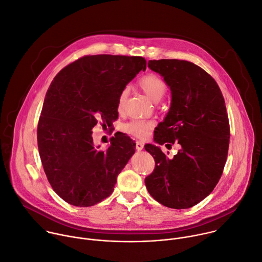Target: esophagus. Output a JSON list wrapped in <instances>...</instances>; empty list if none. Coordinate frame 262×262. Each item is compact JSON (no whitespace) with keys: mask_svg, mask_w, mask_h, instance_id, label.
Masks as SVG:
<instances>
[{"mask_svg":"<svg viewBox=\"0 0 262 262\" xmlns=\"http://www.w3.org/2000/svg\"><path fill=\"white\" fill-rule=\"evenodd\" d=\"M143 148V143L141 141H136V149L141 150Z\"/></svg>","mask_w":262,"mask_h":262,"instance_id":"obj_1","label":"esophagus"}]
</instances>
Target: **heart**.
<instances>
[{"mask_svg":"<svg viewBox=\"0 0 262 262\" xmlns=\"http://www.w3.org/2000/svg\"><path fill=\"white\" fill-rule=\"evenodd\" d=\"M138 85L141 91L152 101V102H159L167 91L166 82L158 75L156 74H146L142 76L139 81ZM128 96V89H124L118 98V111L122 112L125 107V103ZM155 123L152 121L147 120H133L123 126V130L133 136L143 138L147 136L150 130L154 128Z\"/></svg>","mask_w":262,"mask_h":262,"instance_id":"1","label":"heart"}]
</instances>
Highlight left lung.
<instances>
[{
    "label": "left lung",
    "instance_id": "obj_1",
    "mask_svg": "<svg viewBox=\"0 0 262 262\" xmlns=\"http://www.w3.org/2000/svg\"><path fill=\"white\" fill-rule=\"evenodd\" d=\"M147 66L171 91L170 108L154 140L166 146L177 142L180 149L169 159L160 146L145 144L156 165L144 183L161 204L189 208L210 195L222 176L230 137L225 101L215 79L191 62L152 60Z\"/></svg>",
    "mask_w": 262,
    "mask_h": 262
}]
</instances>
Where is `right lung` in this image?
<instances>
[{"instance_id": "obj_1", "label": "right lung", "mask_w": 262, "mask_h": 262, "mask_svg": "<svg viewBox=\"0 0 262 262\" xmlns=\"http://www.w3.org/2000/svg\"><path fill=\"white\" fill-rule=\"evenodd\" d=\"M141 57L85 56L62 69L45 95L37 128L44 172L54 191L75 206H92L114 192L117 178L135 152L125 133L98 149L92 129L118 119V98L145 70Z\"/></svg>"}]
</instances>
